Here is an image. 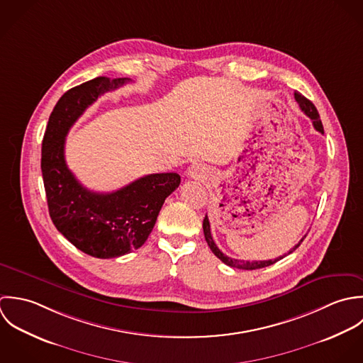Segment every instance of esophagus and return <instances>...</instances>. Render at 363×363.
Returning <instances> with one entry per match:
<instances>
[{"label": "esophagus", "instance_id": "obj_1", "mask_svg": "<svg viewBox=\"0 0 363 363\" xmlns=\"http://www.w3.org/2000/svg\"><path fill=\"white\" fill-rule=\"evenodd\" d=\"M203 174V168L201 165H192L188 169V175H191L192 178H201Z\"/></svg>", "mask_w": 363, "mask_h": 363}]
</instances>
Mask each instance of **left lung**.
<instances>
[{
	"label": "left lung",
	"mask_w": 363,
	"mask_h": 363,
	"mask_svg": "<svg viewBox=\"0 0 363 363\" xmlns=\"http://www.w3.org/2000/svg\"><path fill=\"white\" fill-rule=\"evenodd\" d=\"M294 99L297 101V104H298V106H300V109L311 119V122H313V126H314V129L317 130V132H320V133H324V128H323V123H321V121H320V115H318V112H317V109H315V106L313 105V102L311 101H308L307 98H304L301 94H298V92H294ZM203 233H205V238H206V242H208V245L211 247V250H212V252L218 257V259L221 261V262H224L225 265H228V267H233V268H238V269H247V271H252V269H259V268H265V267H269V265H272V264H275V262H278L279 259H282V258H285L288 254H291L298 245H300V242L304 240V237L298 241V244L297 245H294L291 250H289V252L288 254H285V255H282V257H279V258H275V259H268V261H244V259H234V258H230V257H227V255H224L220 250L218 248V245L215 244V240H213V237H212V233H211V223H209V218H208V215L205 216L203 218Z\"/></svg>",
	"instance_id": "1"
}]
</instances>
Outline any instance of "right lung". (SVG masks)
Returning a JSON list of instances; mask_svg holds the SVG:
<instances>
[{
  "mask_svg": "<svg viewBox=\"0 0 363 363\" xmlns=\"http://www.w3.org/2000/svg\"><path fill=\"white\" fill-rule=\"evenodd\" d=\"M129 78L96 77L69 89L50 113L42 142V175L49 215L56 228L82 252L116 258L140 248L164 201L181 184L177 172L150 174L109 194L82 186L65 158L66 136L99 95L128 84Z\"/></svg>",
  "mask_w": 363,
  "mask_h": 363,
  "instance_id": "add662e5",
  "label": "right lung"
}]
</instances>
